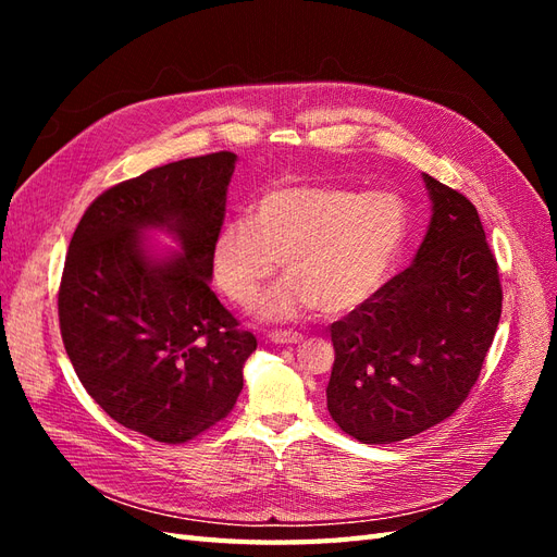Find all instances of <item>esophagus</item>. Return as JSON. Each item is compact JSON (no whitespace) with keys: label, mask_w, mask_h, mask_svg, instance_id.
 <instances>
[{"label":"esophagus","mask_w":557,"mask_h":557,"mask_svg":"<svg viewBox=\"0 0 557 557\" xmlns=\"http://www.w3.org/2000/svg\"><path fill=\"white\" fill-rule=\"evenodd\" d=\"M301 339H305V336H301L299 332H290V330L269 334V342H272V344H299Z\"/></svg>","instance_id":"1"}]
</instances>
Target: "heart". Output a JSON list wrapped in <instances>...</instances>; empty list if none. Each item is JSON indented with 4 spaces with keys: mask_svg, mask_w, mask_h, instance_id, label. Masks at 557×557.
I'll return each instance as SVG.
<instances>
[{
    "mask_svg": "<svg viewBox=\"0 0 557 557\" xmlns=\"http://www.w3.org/2000/svg\"><path fill=\"white\" fill-rule=\"evenodd\" d=\"M407 237V211L391 193L285 183L269 188L252 218L234 215L213 239V276L234 305L250 309L281 260L285 278L260 313L293 320L309 309L339 315L372 297Z\"/></svg>",
    "mask_w": 557,
    "mask_h": 557,
    "instance_id": "heart-1",
    "label": "heart"
}]
</instances>
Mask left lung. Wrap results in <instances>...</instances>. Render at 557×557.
<instances>
[{"instance_id": "1", "label": "left lung", "mask_w": 557, "mask_h": 557, "mask_svg": "<svg viewBox=\"0 0 557 557\" xmlns=\"http://www.w3.org/2000/svg\"><path fill=\"white\" fill-rule=\"evenodd\" d=\"M423 178L432 221L413 262L330 327L327 411L364 444L409 440L453 416L502 315L497 260L476 207Z\"/></svg>"}]
</instances>
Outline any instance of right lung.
<instances>
[{"label": "right lung", "mask_w": 557, "mask_h": 557, "mask_svg": "<svg viewBox=\"0 0 557 557\" xmlns=\"http://www.w3.org/2000/svg\"><path fill=\"white\" fill-rule=\"evenodd\" d=\"M234 162L221 150L113 185L83 213L64 260L58 313L78 381L115 423L160 444L221 423L258 348L209 288ZM146 228L172 231L182 256L150 259Z\"/></svg>", "instance_id": "1"}]
</instances>
